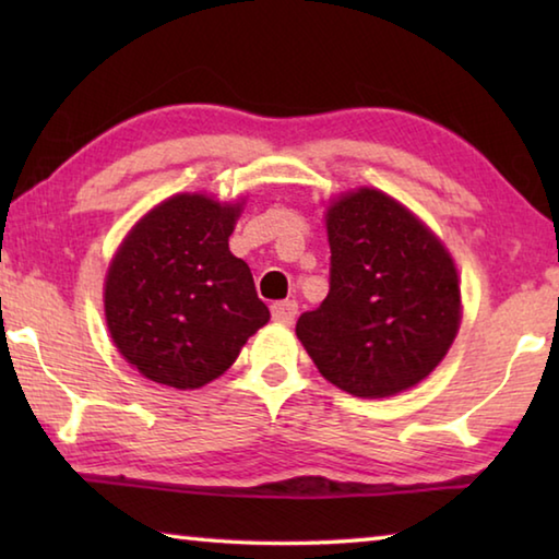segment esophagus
I'll list each match as a JSON object with an SVG mask.
<instances>
[{"label":"esophagus","mask_w":559,"mask_h":559,"mask_svg":"<svg viewBox=\"0 0 559 559\" xmlns=\"http://www.w3.org/2000/svg\"><path fill=\"white\" fill-rule=\"evenodd\" d=\"M271 316L281 325H290L298 316V302L296 300H278L271 306Z\"/></svg>","instance_id":"obj_1"}]
</instances>
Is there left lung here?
Masks as SVG:
<instances>
[{
    "label": "left lung",
    "instance_id": "1",
    "mask_svg": "<svg viewBox=\"0 0 559 559\" xmlns=\"http://www.w3.org/2000/svg\"><path fill=\"white\" fill-rule=\"evenodd\" d=\"M330 290L296 335L340 390L380 400L421 382L456 337L461 288L427 226L377 189L328 210Z\"/></svg>",
    "mask_w": 559,
    "mask_h": 559
}]
</instances>
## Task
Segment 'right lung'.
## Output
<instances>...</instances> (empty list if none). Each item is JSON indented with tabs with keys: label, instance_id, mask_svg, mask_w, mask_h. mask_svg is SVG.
Masks as SVG:
<instances>
[{
	"label": "right lung",
	"instance_id": "1",
	"mask_svg": "<svg viewBox=\"0 0 559 559\" xmlns=\"http://www.w3.org/2000/svg\"><path fill=\"white\" fill-rule=\"evenodd\" d=\"M239 204L177 194L130 231L106 278L120 355L147 380L197 390L229 370L269 308L229 251Z\"/></svg>",
	"mask_w": 559,
	"mask_h": 559
}]
</instances>
